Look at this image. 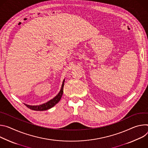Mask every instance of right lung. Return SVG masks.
Listing matches in <instances>:
<instances>
[{
    "instance_id": "add662e5",
    "label": "right lung",
    "mask_w": 148,
    "mask_h": 148,
    "mask_svg": "<svg viewBox=\"0 0 148 148\" xmlns=\"http://www.w3.org/2000/svg\"><path fill=\"white\" fill-rule=\"evenodd\" d=\"M64 83V79L63 81L61 89H60L59 92L58 93V94L55 97H53L52 99L47 102L46 103H43V104L40 105H27V104H25V105L27 108H29V109H30L32 110H38V111L45 110H47V109H51V108L53 107L56 104H57L60 101L61 97H62V96L63 95V92Z\"/></svg>"
}]
</instances>
